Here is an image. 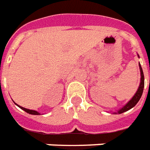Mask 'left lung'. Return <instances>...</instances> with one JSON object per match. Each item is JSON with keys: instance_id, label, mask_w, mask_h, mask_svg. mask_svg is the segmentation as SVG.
Listing matches in <instances>:
<instances>
[{"instance_id": "obj_1", "label": "left lung", "mask_w": 150, "mask_h": 150, "mask_svg": "<svg viewBox=\"0 0 150 150\" xmlns=\"http://www.w3.org/2000/svg\"><path fill=\"white\" fill-rule=\"evenodd\" d=\"M138 58L139 57V55L137 54ZM139 69H140V72H141V81H140V85H139V87H138L137 90L136 92V94L133 95V97L130 100L128 101L127 103L124 105V107H122L120 109H119L116 111V112H112L113 114H121V113H124L125 111H128L132 109V107L136 106V104L137 103L140 98H141V95H142V93H143V90H144V86H145V77H144V73H143V70H142V68L141 66V64L139 63Z\"/></svg>"}]
</instances>
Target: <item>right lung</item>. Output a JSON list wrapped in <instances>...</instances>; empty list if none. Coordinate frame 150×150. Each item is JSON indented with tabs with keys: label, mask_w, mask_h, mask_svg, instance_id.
Instances as JSON below:
<instances>
[{
	"label": "right lung",
	"mask_w": 150,
	"mask_h": 150,
	"mask_svg": "<svg viewBox=\"0 0 150 150\" xmlns=\"http://www.w3.org/2000/svg\"><path fill=\"white\" fill-rule=\"evenodd\" d=\"M13 103H14V102H13ZM16 105H17V106H18V107H20L22 110L25 111L26 112H27V113H29V114H30V115H40V113H39V112L35 111V110H30V109H26V108H25V107H21V106H19V105H18V104H16Z\"/></svg>",
	"instance_id": "right-lung-1"
}]
</instances>
